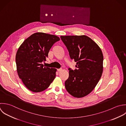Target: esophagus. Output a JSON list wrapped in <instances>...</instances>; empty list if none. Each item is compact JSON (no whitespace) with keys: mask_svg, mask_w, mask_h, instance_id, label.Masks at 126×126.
<instances>
[{"mask_svg":"<svg viewBox=\"0 0 126 126\" xmlns=\"http://www.w3.org/2000/svg\"><path fill=\"white\" fill-rule=\"evenodd\" d=\"M57 70L58 72H60V71H61L62 70V69L61 68H60V69H58Z\"/></svg>","mask_w":126,"mask_h":126,"instance_id":"obj_1","label":"esophagus"}]
</instances>
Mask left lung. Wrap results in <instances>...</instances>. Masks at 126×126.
I'll use <instances>...</instances> for the list:
<instances>
[{
  "instance_id": "1",
  "label": "left lung",
  "mask_w": 126,
  "mask_h": 126,
  "mask_svg": "<svg viewBox=\"0 0 126 126\" xmlns=\"http://www.w3.org/2000/svg\"><path fill=\"white\" fill-rule=\"evenodd\" d=\"M71 59L77 62L75 70L69 68L65 85L68 92L82 98L94 89L101 78L104 57L98 45L85 35L61 36Z\"/></svg>"
}]
</instances>
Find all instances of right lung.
Listing matches in <instances>:
<instances>
[{
    "instance_id": "add662e5",
    "label": "right lung",
    "mask_w": 126,
    "mask_h": 126,
    "mask_svg": "<svg viewBox=\"0 0 126 126\" xmlns=\"http://www.w3.org/2000/svg\"><path fill=\"white\" fill-rule=\"evenodd\" d=\"M57 36L37 32L19 47L16 55V70L26 87L33 92H40L48 87L56 76V69L44 67L48 52L56 42Z\"/></svg>"
}]
</instances>
